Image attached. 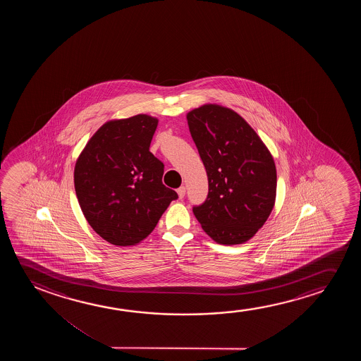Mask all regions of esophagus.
I'll return each instance as SVG.
<instances>
[{"mask_svg": "<svg viewBox=\"0 0 361 361\" xmlns=\"http://www.w3.org/2000/svg\"><path fill=\"white\" fill-rule=\"evenodd\" d=\"M185 193H186V188H185V186H181V188H178V197H185Z\"/></svg>", "mask_w": 361, "mask_h": 361, "instance_id": "esophagus-1", "label": "esophagus"}]
</instances>
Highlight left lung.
I'll list each match as a JSON object with an SVG mask.
<instances>
[{"label": "left lung", "instance_id": "obj_1", "mask_svg": "<svg viewBox=\"0 0 361 361\" xmlns=\"http://www.w3.org/2000/svg\"><path fill=\"white\" fill-rule=\"evenodd\" d=\"M207 171L208 195L193 214L214 242H247L267 222L276 197V168L255 130L232 109L204 104L188 114Z\"/></svg>", "mask_w": 361, "mask_h": 361}]
</instances>
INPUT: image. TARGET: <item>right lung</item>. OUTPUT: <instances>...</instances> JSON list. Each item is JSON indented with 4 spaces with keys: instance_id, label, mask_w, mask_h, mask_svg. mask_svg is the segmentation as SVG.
Wrapping results in <instances>:
<instances>
[{
    "instance_id": "add662e5",
    "label": "right lung",
    "mask_w": 361,
    "mask_h": 361,
    "mask_svg": "<svg viewBox=\"0 0 361 361\" xmlns=\"http://www.w3.org/2000/svg\"><path fill=\"white\" fill-rule=\"evenodd\" d=\"M158 119L147 114L104 123L75 165V191L90 226L104 240L142 242L178 193L163 183L164 164L150 153Z\"/></svg>"
}]
</instances>
